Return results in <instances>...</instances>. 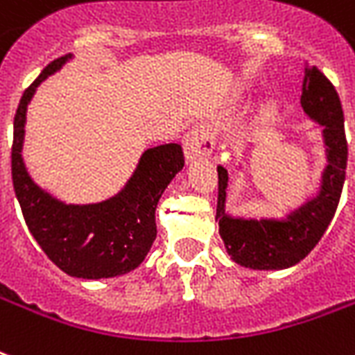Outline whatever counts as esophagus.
I'll use <instances>...</instances> for the list:
<instances>
[{"label":"esophagus","instance_id":"obj_1","mask_svg":"<svg viewBox=\"0 0 355 355\" xmlns=\"http://www.w3.org/2000/svg\"><path fill=\"white\" fill-rule=\"evenodd\" d=\"M214 148V137L212 132L207 126H193L188 134L184 135V153L186 158L196 159L201 156H208Z\"/></svg>","mask_w":355,"mask_h":355}]
</instances>
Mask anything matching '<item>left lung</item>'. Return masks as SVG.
<instances>
[{
	"mask_svg": "<svg viewBox=\"0 0 355 355\" xmlns=\"http://www.w3.org/2000/svg\"><path fill=\"white\" fill-rule=\"evenodd\" d=\"M304 112L324 126L329 164L322 177V189L291 216L288 221L238 220L223 210L227 171L218 166V208L220 234L232 261L253 270H283L304 261L320 242L339 205L348 162V143L345 134V115L334 83L320 70H305L302 91Z\"/></svg>",
	"mask_w": 355,
	"mask_h": 355,
	"instance_id": "obj_1",
	"label": "left lung"
}]
</instances>
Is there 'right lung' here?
Returning <instances> with one entry per match:
<instances>
[{
  "label": "right lung",
  "mask_w": 355,
  "mask_h": 355,
  "mask_svg": "<svg viewBox=\"0 0 355 355\" xmlns=\"http://www.w3.org/2000/svg\"><path fill=\"white\" fill-rule=\"evenodd\" d=\"M64 61L67 55L53 59L21 94L10 148L12 186L27 229L55 266L81 279L115 277L139 266L150 250L156 205L184 167V153L178 143L145 150L128 186L110 201L80 207L51 199L29 178L20 153L27 104L40 81Z\"/></svg>",
  "instance_id": "obj_1"
}]
</instances>
